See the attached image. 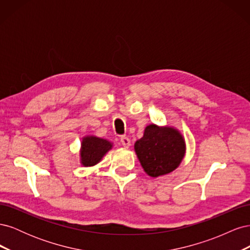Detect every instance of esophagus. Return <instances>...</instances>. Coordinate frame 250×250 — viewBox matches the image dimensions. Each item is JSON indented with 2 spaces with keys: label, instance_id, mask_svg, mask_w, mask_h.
Wrapping results in <instances>:
<instances>
[{
  "label": "esophagus",
  "instance_id": "esophagus-1",
  "mask_svg": "<svg viewBox=\"0 0 250 250\" xmlns=\"http://www.w3.org/2000/svg\"><path fill=\"white\" fill-rule=\"evenodd\" d=\"M121 145H122L124 148H129L131 145L130 140L126 137H122L121 138Z\"/></svg>",
  "mask_w": 250,
  "mask_h": 250
}]
</instances>
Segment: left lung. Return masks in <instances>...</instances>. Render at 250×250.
Listing matches in <instances>:
<instances>
[{
    "label": "left lung",
    "instance_id": "1",
    "mask_svg": "<svg viewBox=\"0 0 250 250\" xmlns=\"http://www.w3.org/2000/svg\"><path fill=\"white\" fill-rule=\"evenodd\" d=\"M184 135L173 126L149 124L143 138L134 143V151L144 171L156 178L179 167L186 155Z\"/></svg>",
    "mask_w": 250,
    "mask_h": 250
}]
</instances>
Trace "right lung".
Wrapping results in <instances>:
<instances>
[{"label": "right lung", "mask_w": 250, "mask_h": 250, "mask_svg": "<svg viewBox=\"0 0 250 250\" xmlns=\"http://www.w3.org/2000/svg\"><path fill=\"white\" fill-rule=\"evenodd\" d=\"M113 144L96 135H85L81 140L79 151L80 164L83 167H94L99 164L104 155L112 149Z\"/></svg>", "instance_id": "add662e5"}]
</instances>
